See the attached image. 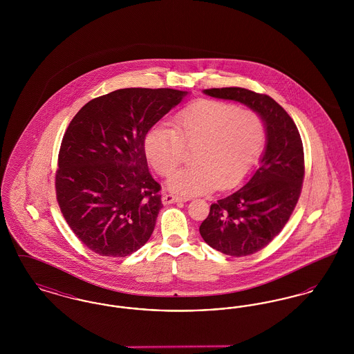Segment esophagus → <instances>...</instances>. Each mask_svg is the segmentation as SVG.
<instances>
[{
	"mask_svg": "<svg viewBox=\"0 0 354 354\" xmlns=\"http://www.w3.org/2000/svg\"><path fill=\"white\" fill-rule=\"evenodd\" d=\"M162 202L163 204H171V203L176 202H185V198H180L178 195H174V194H165L163 198H162Z\"/></svg>",
	"mask_w": 354,
	"mask_h": 354,
	"instance_id": "esophagus-1",
	"label": "esophagus"
}]
</instances>
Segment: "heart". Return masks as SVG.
<instances>
[{"mask_svg":"<svg viewBox=\"0 0 354 354\" xmlns=\"http://www.w3.org/2000/svg\"><path fill=\"white\" fill-rule=\"evenodd\" d=\"M267 139L264 119L234 103L203 101L179 111L172 129L155 126L145 140L146 155L162 176H169L192 150L194 166L175 172L169 187L183 195L240 185L259 162Z\"/></svg>","mask_w":354,"mask_h":354,"instance_id":"1","label":"heart"}]
</instances>
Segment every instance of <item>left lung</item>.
Listing matches in <instances>:
<instances>
[{
  "label": "left lung",
  "instance_id": "1",
  "mask_svg": "<svg viewBox=\"0 0 354 354\" xmlns=\"http://www.w3.org/2000/svg\"><path fill=\"white\" fill-rule=\"evenodd\" d=\"M205 94L250 106L264 119L267 149L260 167L234 194L211 204L199 231L214 250L248 256L281 232L303 189V140L286 110L267 94L244 87L207 88Z\"/></svg>",
  "mask_w": 354,
  "mask_h": 354
}]
</instances>
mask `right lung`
Segmentation results:
<instances>
[{
	"label": "right lung",
	"instance_id": "1",
	"mask_svg": "<svg viewBox=\"0 0 354 354\" xmlns=\"http://www.w3.org/2000/svg\"><path fill=\"white\" fill-rule=\"evenodd\" d=\"M175 88H119L87 102L65 131L55 196L68 227L90 251L124 257L150 239L162 208L145 138L185 97Z\"/></svg>",
	"mask_w": 354,
	"mask_h": 354
}]
</instances>
